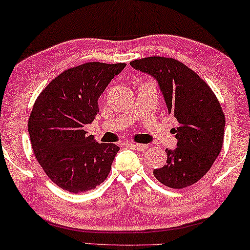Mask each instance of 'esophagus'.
I'll use <instances>...</instances> for the list:
<instances>
[{
  "label": "esophagus",
  "instance_id": "1",
  "mask_svg": "<svg viewBox=\"0 0 250 250\" xmlns=\"http://www.w3.org/2000/svg\"><path fill=\"white\" fill-rule=\"evenodd\" d=\"M126 145L134 148V149H136L138 151H145L148 146L145 145V144H136V143H126Z\"/></svg>",
  "mask_w": 250,
  "mask_h": 250
}]
</instances>
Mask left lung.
Instances as JSON below:
<instances>
[{"label":"left lung","mask_w":250,"mask_h":250,"mask_svg":"<svg viewBox=\"0 0 250 250\" xmlns=\"http://www.w3.org/2000/svg\"><path fill=\"white\" fill-rule=\"evenodd\" d=\"M129 64L156 79L169 114L179 123L172 128L178 147L166 149L167 163L154 170L155 178L172 189L192 186L211 169L222 150L225 115L220 102L207 82L176 59L147 57Z\"/></svg>","instance_id":"1"}]
</instances>
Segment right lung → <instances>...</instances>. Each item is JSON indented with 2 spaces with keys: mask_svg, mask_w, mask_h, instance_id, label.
I'll return each mask as SVG.
<instances>
[{
  "mask_svg": "<svg viewBox=\"0 0 250 250\" xmlns=\"http://www.w3.org/2000/svg\"><path fill=\"white\" fill-rule=\"evenodd\" d=\"M126 63L86 62L55 78L35 101L30 143L50 180L65 191L93 190L107 178L120 147L100 144L83 127L99 112L98 100Z\"/></svg>",
  "mask_w": 250,
  "mask_h": 250,
  "instance_id": "right-lung-1",
  "label": "right lung"
}]
</instances>
